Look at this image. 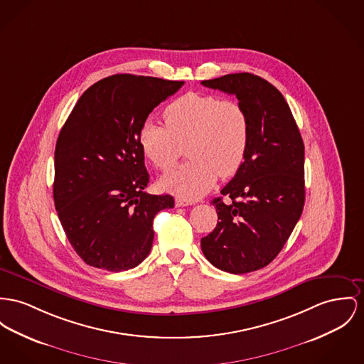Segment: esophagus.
<instances>
[{
  "mask_svg": "<svg viewBox=\"0 0 364 364\" xmlns=\"http://www.w3.org/2000/svg\"><path fill=\"white\" fill-rule=\"evenodd\" d=\"M192 204H193V201L186 200V198L178 197V198L175 200V205H176V207H188V205H192Z\"/></svg>",
  "mask_w": 364,
  "mask_h": 364,
  "instance_id": "obj_1",
  "label": "esophagus"
}]
</instances>
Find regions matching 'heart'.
<instances>
[{
	"mask_svg": "<svg viewBox=\"0 0 364 364\" xmlns=\"http://www.w3.org/2000/svg\"><path fill=\"white\" fill-rule=\"evenodd\" d=\"M166 127L146 122L139 146L146 159L160 171L170 170L186 145V163L166 173L160 185L171 193L197 198L217 181L235 175L250 145V120L237 100L211 94L189 92L176 97L164 110Z\"/></svg>",
	"mask_w": 364,
	"mask_h": 364,
	"instance_id": "obj_1",
	"label": "heart"
}]
</instances>
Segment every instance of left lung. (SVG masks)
<instances>
[{
    "mask_svg": "<svg viewBox=\"0 0 364 364\" xmlns=\"http://www.w3.org/2000/svg\"><path fill=\"white\" fill-rule=\"evenodd\" d=\"M236 95L250 120V145L242 167L214 198L219 222L201 239L205 258L220 270L242 274L269 265L290 237L305 204V147L280 91L251 73L201 81Z\"/></svg>",
    "mask_w": 364,
    "mask_h": 364,
    "instance_id": "8db88e82",
    "label": "left lung"
}]
</instances>
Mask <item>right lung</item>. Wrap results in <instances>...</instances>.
I'll list each match as a JSON object with an SVG mask.
<instances>
[{
	"instance_id": "1",
	"label": "right lung",
	"mask_w": 364,
	"mask_h": 364,
	"mask_svg": "<svg viewBox=\"0 0 364 364\" xmlns=\"http://www.w3.org/2000/svg\"><path fill=\"white\" fill-rule=\"evenodd\" d=\"M183 81L114 74L75 103L55 147L53 201L62 228L90 267H138L153 244V219L171 194L146 193L139 131L151 110Z\"/></svg>"
}]
</instances>
